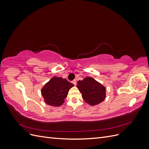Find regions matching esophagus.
Masks as SVG:
<instances>
[{
  "label": "esophagus",
  "mask_w": 149,
  "mask_h": 149,
  "mask_svg": "<svg viewBox=\"0 0 149 149\" xmlns=\"http://www.w3.org/2000/svg\"><path fill=\"white\" fill-rule=\"evenodd\" d=\"M72 83H73L74 84V86H76V81L75 79H74V80H73V81H72Z\"/></svg>",
  "instance_id": "34e87169"
}]
</instances>
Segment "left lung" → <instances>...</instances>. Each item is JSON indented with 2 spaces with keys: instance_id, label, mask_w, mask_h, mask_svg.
<instances>
[{
  "instance_id": "8db88e82",
  "label": "left lung",
  "mask_w": 149,
  "mask_h": 149,
  "mask_svg": "<svg viewBox=\"0 0 149 149\" xmlns=\"http://www.w3.org/2000/svg\"><path fill=\"white\" fill-rule=\"evenodd\" d=\"M76 87L82 94L84 102L91 106H96L106 98V87L91 77H86L78 81Z\"/></svg>"
}]
</instances>
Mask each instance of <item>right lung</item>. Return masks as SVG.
I'll return each mask as SVG.
<instances>
[{
  "mask_svg": "<svg viewBox=\"0 0 149 149\" xmlns=\"http://www.w3.org/2000/svg\"><path fill=\"white\" fill-rule=\"evenodd\" d=\"M74 84L66 79L53 76L41 89L44 101L49 106L58 107L65 102L69 90Z\"/></svg>",
  "mask_w": 149,
  "mask_h": 149,
  "instance_id": "1",
  "label": "right lung"
}]
</instances>
